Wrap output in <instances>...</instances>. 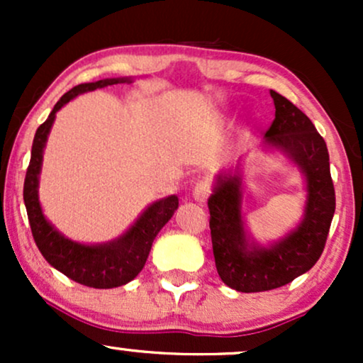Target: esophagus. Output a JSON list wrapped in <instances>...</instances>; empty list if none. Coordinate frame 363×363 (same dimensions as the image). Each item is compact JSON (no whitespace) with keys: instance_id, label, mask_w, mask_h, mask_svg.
<instances>
[{"instance_id":"1","label":"esophagus","mask_w":363,"mask_h":363,"mask_svg":"<svg viewBox=\"0 0 363 363\" xmlns=\"http://www.w3.org/2000/svg\"><path fill=\"white\" fill-rule=\"evenodd\" d=\"M211 194V186L208 184V182L205 181V182H198V184L194 186V191H193V196H194V199L198 203H205L206 199H208V196Z\"/></svg>"}]
</instances>
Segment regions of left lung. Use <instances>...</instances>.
<instances>
[{
    "mask_svg": "<svg viewBox=\"0 0 363 363\" xmlns=\"http://www.w3.org/2000/svg\"><path fill=\"white\" fill-rule=\"evenodd\" d=\"M269 94L277 111L264 141L301 167L307 201L301 225L269 247H261L249 242L244 230L239 170L216 177L208 199L216 272L225 285L244 294L278 289L309 272L324 251L336 206L326 141L297 106L274 90Z\"/></svg>",
    "mask_w": 363,
    "mask_h": 363,
    "instance_id": "8db88e82",
    "label": "left lung"
}]
</instances>
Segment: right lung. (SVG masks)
Here are the masks:
<instances>
[{"label": "right lung", "instance_id": "1", "mask_svg": "<svg viewBox=\"0 0 363 363\" xmlns=\"http://www.w3.org/2000/svg\"><path fill=\"white\" fill-rule=\"evenodd\" d=\"M131 78H106L94 83H82L66 91L57 101L49 118L37 128L34 143H32L30 164L23 182V201L27 208L28 223H30L32 235L39 247V251L45 257V261L56 268L57 272L72 278L73 281L82 283L91 289H114V286L126 285L133 278H136L145 262L148 259L150 249L160 228L172 218L174 211L177 210V196L155 201L141 213L135 225L119 237L106 244L85 245L73 242L60 234L51 223L45 220L43 208L39 203V174L43 167V153L48 135L56 118V112L65 104H68L78 94L102 89L116 83H131Z\"/></svg>", "mask_w": 363, "mask_h": 363}]
</instances>
